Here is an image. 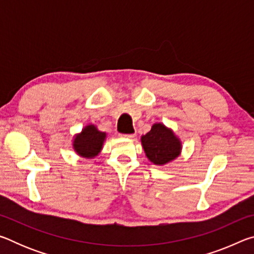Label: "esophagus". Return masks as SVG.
Instances as JSON below:
<instances>
[{
	"instance_id": "34e87169",
	"label": "esophagus",
	"mask_w": 254,
	"mask_h": 254,
	"mask_svg": "<svg viewBox=\"0 0 254 254\" xmlns=\"http://www.w3.org/2000/svg\"><path fill=\"white\" fill-rule=\"evenodd\" d=\"M120 136H122V137H128V139H131V137H134L135 136V134L134 133H131V134H120Z\"/></svg>"
}]
</instances>
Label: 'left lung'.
<instances>
[{
  "instance_id": "left-lung-1",
  "label": "left lung",
  "mask_w": 254,
  "mask_h": 254,
  "mask_svg": "<svg viewBox=\"0 0 254 254\" xmlns=\"http://www.w3.org/2000/svg\"><path fill=\"white\" fill-rule=\"evenodd\" d=\"M141 142L148 159L154 165H165L174 160L182 148L173 131L160 123L153 124L151 130L141 137Z\"/></svg>"
}]
</instances>
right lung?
Listing matches in <instances>:
<instances>
[{
    "mask_svg": "<svg viewBox=\"0 0 254 254\" xmlns=\"http://www.w3.org/2000/svg\"><path fill=\"white\" fill-rule=\"evenodd\" d=\"M106 134L98 131L94 126L86 127L80 134L75 137V151L85 158H93L101 151Z\"/></svg>",
    "mask_w": 254,
    "mask_h": 254,
    "instance_id": "right-lung-1",
    "label": "right lung"
}]
</instances>
